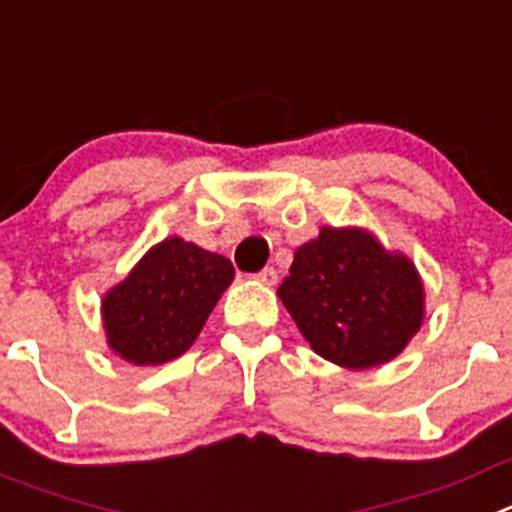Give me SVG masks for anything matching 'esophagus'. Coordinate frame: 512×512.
<instances>
[{
  "instance_id": "1",
  "label": "esophagus",
  "mask_w": 512,
  "mask_h": 512,
  "mask_svg": "<svg viewBox=\"0 0 512 512\" xmlns=\"http://www.w3.org/2000/svg\"><path fill=\"white\" fill-rule=\"evenodd\" d=\"M253 279L259 281V284H264V287H274L276 279H279V276H276V269H274V266H266V269H261L259 274L253 276Z\"/></svg>"
}]
</instances>
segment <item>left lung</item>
Returning <instances> with one entry per match:
<instances>
[{
	"instance_id": "obj_1",
	"label": "left lung",
	"mask_w": 512,
	"mask_h": 512,
	"mask_svg": "<svg viewBox=\"0 0 512 512\" xmlns=\"http://www.w3.org/2000/svg\"><path fill=\"white\" fill-rule=\"evenodd\" d=\"M317 355L350 370L396 358L424 320V284L403 253L360 228H322L276 292Z\"/></svg>"
}]
</instances>
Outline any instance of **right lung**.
<instances>
[{
    "mask_svg": "<svg viewBox=\"0 0 512 512\" xmlns=\"http://www.w3.org/2000/svg\"><path fill=\"white\" fill-rule=\"evenodd\" d=\"M233 281L231 261L182 238H164L101 302L109 348L134 365L175 360L203 330Z\"/></svg>",
    "mask_w": 512,
    "mask_h": 512,
    "instance_id": "1",
    "label": "right lung"
}]
</instances>
